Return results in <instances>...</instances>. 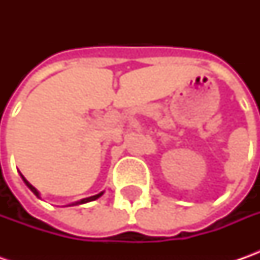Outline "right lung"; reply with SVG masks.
<instances>
[{
    "instance_id": "obj_1",
    "label": "right lung",
    "mask_w": 260,
    "mask_h": 260,
    "mask_svg": "<svg viewBox=\"0 0 260 260\" xmlns=\"http://www.w3.org/2000/svg\"><path fill=\"white\" fill-rule=\"evenodd\" d=\"M20 175H21V174H20ZM21 178H23V181H24V184L27 185L28 188H30V191H31V192H33V194H35L36 197H37V198H42V197H40V192H39V191L36 189L35 186H33V185L30 184V182H28V181L25 179V178H24V176H23V175H21ZM103 194H104V191H103V192H100V194L92 195V197H88V198H84V200H81V201H76V203H72V204H69V205L85 204V203H89V201H94V200H96V198H100V197H101V195H103Z\"/></svg>"
}]
</instances>
